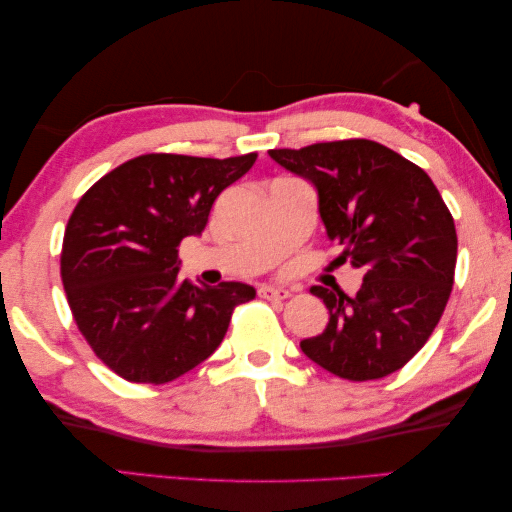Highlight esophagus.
<instances>
[{"mask_svg": "<svg viewBox=\"0 0 512 512\" xmlns=\"http://www.w3.org/2000/svg\"><path fill=\"white\" fill-rule=\"evenodd\" d=\"M258 295H261L263 299H274V301H281V299H288L290 297V290L286 288H279V286H261L258 288Z\"/></svg>", "mask_w": 512, "mask_h": 512, "instance_id": "esophagus-1", "label": "esophagus"}]
</instances>
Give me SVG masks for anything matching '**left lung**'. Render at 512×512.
<instances>
[{"mask_svg":"<svg viewBox=\"0 0 512 512\" xmlns=\"http://www.w3.org/2000/svg\"><path fill=\"white\" fill-rule=\"evenodd\" d=\"M270 158L315 188L326 236L340 247L333 265L363 272L354 297L311 288L329 324L301 351L349 381L397 372L429 340L454 286L456 226L438 188L372 140L270 149Z\"/></svg>","mask_w":512,"mask_h":512,"instance_id":"obj_1","label":"left lung"}]
</instances>
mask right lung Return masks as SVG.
<instances>
[{
    "instance_id": "obj_1",
    "label": "right lung",
    "mask_w": 512,
    "mask_h": 512,
    "mask_svg": "<svg viewBox=\"0 0 512 512\" xmlns=\"http://www.w3.org/2000/svg\"><path fill=\"white\" fill-rule=\"evenodd\" d=\"M256 154H147L99 179L67 222L61 276L83 338L115 374L170 383L213 354L247 283L179 279V242L201 236L217 195Z\"/></svg>"
}]
</instances>
